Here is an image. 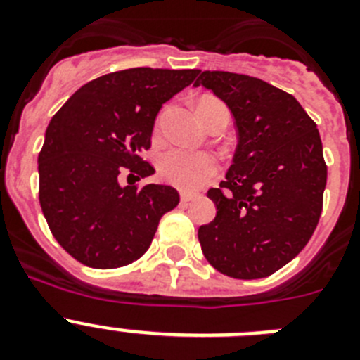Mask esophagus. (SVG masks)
Returning <instances> with one entry per match:
<instances>
[{
    "label": "esophagus",
    "mask_w": 360,
    "mask_h": 360,
    "mask_svg": "<svg viewBox=\"0 0 360 360\" xmlns=\"http://www.w3.org/2000/svg\"><path fill=\"white\" fill-rule=\"evenodd\" d=\"M193 196H195V195H191V193H186V191H182V193H180V202H182V203L191 202V200H193Z\"/></svg>",
    "instance_id": "1"
}]
</instances>
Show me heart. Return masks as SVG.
Instances as JSON below:
<instances>
[{
  "label": "heart",
  "mask_w": 360,
  "mask_h": 360,
  "mask_svg": "<svg viewBox=\"0 0 360 360\" xmlns=\"http://www.w3.org/2000/svg\"><path fill=\"white\" fill-rule=\"evenodd\" d=\"M218 103L216 98H202L198 103ZM158 174L164 182L184 191H195L214 178L219 171V162L214 155L203 151H191L173 148L162 153L158 158Z\"/></svg>",
  "instance_id": "1"
}]
</instances>
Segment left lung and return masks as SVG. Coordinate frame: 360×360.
I'll list each match as a JSON object with an SVG mask.
<instances>
[{
  "mask_svg": "<svg viewBox=\"0 0 360 360\" xmlns=\"http://www.w3.org/2000/svg\"><path fill=\"white\" fill-rule=\"evenodd\" d=\"M195 86L227 104L238 131L225 180L207 193L216 218L198 229L202 252L229 278H266L304 249L319 221V131L295 97L262 79L207 70Z\"/></svg>",
  "mask_w": 360,
  "mask_h": 360,
  "instance_id": "left-lung-1",
  "label": "left lung"
}]
</instances>
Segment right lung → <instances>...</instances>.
Wrapping results in <instances>:
<instances>
[{"instance_id":"obj_1","label":"right lung","mask_w":360,"mask_h":360,"mask_svg":"<svg viewBox=\"0 0 360 360\" xmlns=\"http://www.w3.org/2000/svg\"><path fill=\"white\" fill-rule=\"evenodd\" d=\"M200 70L129 68L81 86L50 120L39 153V203L53 238L82 265L136 262L158 221L180 202L171 186H120L122 169L148 178L141 157L162 104Z\"/></svg>"}]
</instances>
